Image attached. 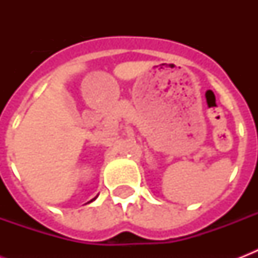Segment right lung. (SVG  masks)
I'll return each mask as SVG.
<instances>
[{"label": "right lung", "mask_w": 258, "mask_h": 258, "mask_svg": "<svg viewBox=\"0 0 258 258\" xmlns=\"http://www.w3.org/2000/svg\"><path fill=\"white\" fill-rule=\"evenodd\" d=\"M95 200H96V197H95V198H92L91 201H88V204H89V202H92V201H95Z\"/></svg>", "instance_id": "add662e5"}]
</instances>
